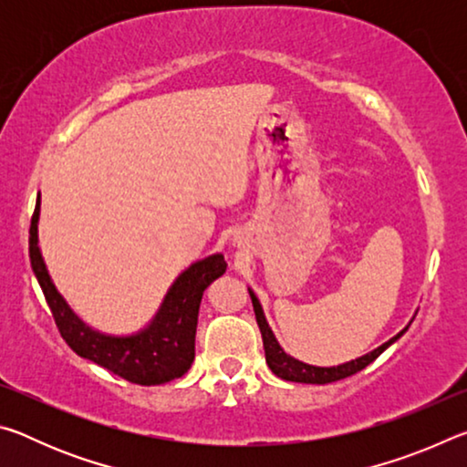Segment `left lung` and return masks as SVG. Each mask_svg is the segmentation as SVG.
<instances>
[{"mask_svg":"<svg viewBox=\"0 0 467 467\" xmlns=\"http://www.w3.org/2000/svg\"><path fill=\"white\" fill-rule=\"evenodd\" d=\"M249 295H251V300H253V311H255L259 331H262L267 367L272 368L274 375H278L280 379H284V381H295V383L326 385V383H334V381H339V379H346V377H350L354 373H358V370H362L367 365H370V362H373L379 357V354H383L393 342H398V339L408 331L410 323H412L414 317H416V315H414L412 321H410L408 326L400 331V334H395L391 339H387L385 344L375 348V350H370L368 354H362V357H358V358L342 362V365H337V367H315V365H306V362H303V360H296L295 357H290V354L284 350L278 339H275L270 323H267V319H265L262 303H259L255 292L249 288Z\"/></svg>","mask_w":467,"mask_h":467,"instance_id":"obj_1","label":"left lung"}]
</instances>
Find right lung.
Wrapping results in <instances>:
<instances>
[{
    "label": "right lung",
    "mask_w": 467,
    "mask_h": 467,
    "mask_svg": "<svg viewBox=\"0 0 467 467\" xmlns=\"http://www.w3.org/2000/svg\"><path fill=\"white\" fill-rule=\"evenodd\" d=\"M38 216L41 197H36L30 220V265L63 339L78 357L138 385H162L185 375L195 358V329L203 290L226 272L223 253L200 259L181 272L146 327L130 336L102 334L78 317L53 284L38 247Z\"/></svg>",
    "instance_id": "1"
}]
</instances>
